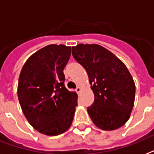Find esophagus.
<instances>
[{
	"label": "esophagus",
	"mask_w": 154,
	"mask_h": 154,
	"mask_svg": "<svg viewBox=\"0 0 154 154\" xmlns=\"http://www.w3.org/2000/svg\"><path fill=\"white\" fill-rule=\"evenodd\" d=\"M76 92H78V93H80L81 92V91H82V87H81V86H79L78 87H77V88H76Z\"/></svg>",
	"instance_id": "34e87169"
}]
</instances>
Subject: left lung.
I'll list each match as a JSON object with an SVG mask.
<instances>
[{
  "label": "left lung",
  "mask_w": 154,
  "mask_h": 154,
  "mask_svg": "<svg viewBox=\"0 0 154 154\" xmlns=\"http://www.w3.org/2000/svg\"><path fill=\"white\" fill-rule=\"evenodd\" d=\"M75 60L86 69L94 94L87 112L93 123L104 131H113L127 123L135 97V84L123 62L97 44L72 48Z\"/></svg>",
  "instance_id": "left-lung-1"
}]
</instances>
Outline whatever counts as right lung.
Wrapping results in <instances>:
<instances>
[{"instance_id": "add662e5", "label": "right lung", "mask_w": 154, "mask_h": 154, "mask_svg": "<svg viewBox=\"0 0 154 154\" xmlns=\"http://www.w3.org/2000/svg\"><path fill=\"white\" fill-rule=\"evenodd\" d=\"M71 47H43L26 60L18 82L20 106L29 124L38 132L55 136L71 127L78 95L64 86L63 68Z\"/></svg>"}]
</instances>
